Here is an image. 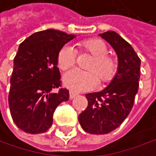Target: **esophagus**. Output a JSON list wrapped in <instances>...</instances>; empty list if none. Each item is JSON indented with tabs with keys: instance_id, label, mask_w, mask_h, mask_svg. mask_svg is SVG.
<instances>
[{
	"instance_id": "34e87169",
	"label": "esophagus",
	"mask_w": 156,
	"mask_h": 156,
	"mask_svg": "<svg viewBox=\"0 0 156 156\" xmlns=\"http://www.w3.org/2000/svg\"><path fill=\"white\" fill-rule=\"evenodd\" d=\"M76 96V94L75 92H73V91H70V92H69V98H70V100L74 99Z\"/></svg>"
}]
</instances>
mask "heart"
<instances>
[{
  "label": "heart",
  "mask_w": 156,
  "mask_h": 156,
  "mask_svg": "<svg viewBox=\"0 0 156 156\" xmlns=\"http://www.w3.org/2000/svg\"><path fill=\"white\" fill-rule=\"evenodd\" d=\"M79 45L80 51L93 56L86 66L89 71L72 69L65 73L62 77L63 85L74 92H84L95 89L100 84V80L103 83L110 82L116 74L117 62L107 55L105 44L98 39H89ZM76 59V53L74 47L66 44L59 50L56 62L60 69L66 70L74 66Z\"/></svg>",
  "instance_id": "b5f03b06"
}]
</instances>
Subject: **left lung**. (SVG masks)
I'll return each instance as SVG.
<instances>
[{"instance_id":"obj_1","label":"left lung","mask_w":156,"mask_h":156,"mask_svg":"<svg viewBox=\"0 0 156 156\" xmlns=\"http://www.w3.org/2000/svg\"><path fill=\"white\" fill-rule=\"evenodd\" d=\"M114 49L118 68L110 84L100 92L86 94L87 109L79 116L82 129L91 134H106L118 128L129 115L138 92L141 59L132 45L116 32L99 34Z\"/></svg>"}]
</instances>
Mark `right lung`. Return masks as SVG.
<instances>
[{
  "label": "right lung",
  "instance_id": "right-lung-1",
  "mask_svg": "<svg viewBox=\"0 0 156 156\" xmlns=\"http://www.w3.org/2000/svg\"><path fill=\"white\" fill-rule=\"evenodd\" d=\"M76 35L47 29L33 34L18 48L13 59L9 107L14 123L31 133H45L53 123L56 107L69 99L61 87L56 57L59 50Z\"/></svg>",
  "mask_w": 156,
  "mask_h": 156
}]
</instances>
